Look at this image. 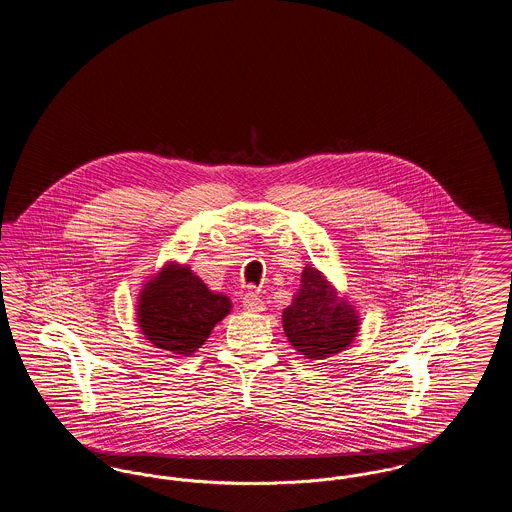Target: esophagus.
Here are the masks:
<instances>
[{"label":"esophagus","mask_w":512,"mask_h":512,"mask_svg":"<svg viewBox=\"0 0 512 512\" xmlns=\"http://www.w3.org/2000/svg\"><path fill=\"white\" fill-rule=\"evenodd\" d=\"M242 303H244L245 311H249V313H261V311H265V301H263V297L257 292L245 293Z\"/></svg>","instance_id":"esophagus-1"}]
</instances>
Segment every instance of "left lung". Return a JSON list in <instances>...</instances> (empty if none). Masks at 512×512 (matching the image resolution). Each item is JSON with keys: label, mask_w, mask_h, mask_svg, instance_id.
Masks as SVG:
<instances>
[{"label": "left lung", "mask_w": 512, "mask_h": 512, "mask_svg": "<svg viewBox=\"0 0 512 512\" xmlns=\"http://www.w3.org/2000/svg\"><path fill=\"white\" fill-rule=\"evenodd\" d=\"M284 330L293 347L307 359L340 353L357 334L359 320L351 305L338 297L315 267H305L292 305L284 309Z\"/></svg>", "instance_id": "1"}]
</instances>
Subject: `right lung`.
I'll return each mask as SVG.
<instances>
[{
  "label": "right lung",
  "mask_w": 512,
  "mask_h": 512,
  "mask_svg": "<svg viewBox=\"0 0 512 512\" xmlns=\"http://www.w3.org/2000/svg\"><path fill=\"white\" fill-rule=\"evenodd\" d=\"M138 307L147 340L174 355H192L230 313V299L211 292L190 268L167 267L147 282Z\"/></svg>",
  "instance_id": "add662e5"
}]
</instances>
